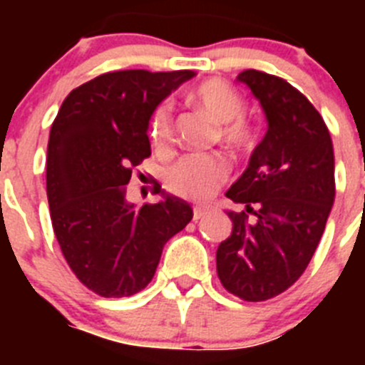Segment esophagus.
Returning <instances> with one entry per match:
<instances>
[{"label": "esophagus", "instance_id": "obj_1", "mask_svg": "<svg viewBox=\"0 0 365 365\" xmlns=\"http://www.w3.org/2000/svg\"><path fill=\"white\" fill-rule=\"evenodd\" d=\"M206 212L201 210V208H193V221H199V219L205 217Z\"/></svg>", "mask_w": 365, "mask_h": 365}]
</instances>
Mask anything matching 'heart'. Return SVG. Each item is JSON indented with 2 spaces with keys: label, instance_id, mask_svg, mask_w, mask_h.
<instances>
[{
  "label": "heart",
  "instance_id": "obj_1",
  "mask_svg": "<svg viewBox=\"0 0 365 365\" xmlns=\"http://www.w3.org/2000/svg\"><path fill=\"white\" fill-rule=\"evenodd\" d=\"M190 100L219 124V138L235 151L248 150L254 143V131L241 115L247 102L237 89L225 80L212 78L190 91ZM150 140L159 153L173 146V109L159 104L150 117ZM228 163L219 155H188L168 172V188L177 195L205 201L228 177Z\"/></svg>",
  "mask_w": 365,
  "mask_h": 365
}]
</instances>
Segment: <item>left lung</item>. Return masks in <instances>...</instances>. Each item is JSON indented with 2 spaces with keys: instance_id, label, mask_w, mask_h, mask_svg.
I'll use <instances>...</instances> for the list:
<instances>
[{
  "instance_id": "1",
  "label": "left lung",
  "mask_w": 365,
  "mask_h": 365,
  "mask_svg": "<svg viewBox=\"0 0 365 365\" xmlns=\"http://www.w3.org/2000/svg\"><path fill=\"white\" fill-rule=\"evenodd\" d=\"M259 100L267 133L227 197L232 234L215 254L222 287L245 302L287 291L307 269L334 202V151L322 115L283 78L237 74ZM255 215L250 219V214Z\"/></svg>"
}]
</instances>
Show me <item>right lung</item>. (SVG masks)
<instances>
[{
  "mask_svg": "<svg viewBox=\"0 0 365 365\" xmlns=\"http://www.w3.org/2000/svg\"><path fill=\"white\" fill-rule=\"evenodd\" d=\"M193 71H115L73 89L47 146V199L54 234L74 276L104 298L143 291L192 206L166 193L140 208L125 199L131 170L151 155L153 109Z\"/></svg>",
  "mask_w": 365,
  "mask_h": 365,
  "instance_id": "1",
  "label": "right lung"
}]
</instances>
